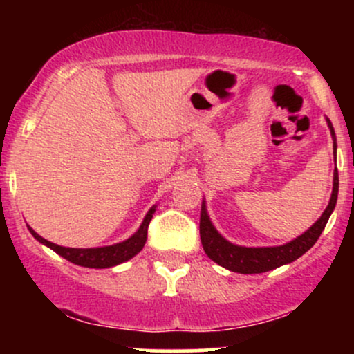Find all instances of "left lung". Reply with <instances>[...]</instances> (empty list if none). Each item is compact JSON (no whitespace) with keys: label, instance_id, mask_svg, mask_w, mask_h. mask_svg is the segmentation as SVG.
Masks as SVG:
<instances>
[{"label":"left lung","instance_id":"8db88e82","mask_svg":"<svg viewBox=\"0 0 354 354\" xmlns=\"http://www.w3.org/2000/svg\"><path fill=\"white\" fill-rule=\"evenodd\" d=\"M328 128H330L331 138H333V154H335L336 161V135L335 128H333L331 121L326 118ZM338 188H339V178L338 169L335 168L333 173V191L330 203H328L326 209L318 218L315 225H311L310 230L304 231L293 241L286 243L281 246H263V248H246L233 245L226 238H223L214 228L213 223L208 216L206 211V201L201 203V216H200V236L201 245L205 253L208 254L209 259L218 263L219 266L226 268V270L233 271V273L241 274H256V273H265V271L276 270V268L293 263L299 256L306 253L310 248L318 241L319 234L323 233L324 226H326L328 219H330L333 209L336 206V200H338Z\"/></svg>","mask_w":354,"mask_h":354}]
</instances>
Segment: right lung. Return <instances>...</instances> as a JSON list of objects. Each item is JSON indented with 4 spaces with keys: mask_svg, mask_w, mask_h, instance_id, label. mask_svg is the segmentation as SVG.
I'll list each match as a JSON object with an SVG mask.
<instances>
[{
    "mask_svg": "<svg viewBox=\"0 0 354 354\" xmlns=\"http://www.w3.org/2000/svg\"><path fill=\"white\" fill-rule=\"evenodd\" d=\"M154 211H156V205L149 208L148 213L141 223V226L138 228V231L133 236H129L124 241L116 243V245H109V246H101V248H66V246H59L55 245V243L48 241L43 236H39L38 233L33 228L28 226L30 233L38 239L39 243H43L44 246L51 248L55 253H58L59 256H63L64 259L68 261L75 263L78 266H84V268H96V270H103V268H111L116 265H121V263L128 261L131 259L133 256H136L143 250L146 238H148V226L149 221H151Z\"/></svg>",
    "mask_w": 354,
    "mask_h": 354,
    "instance_id": "add662e5",
    "label": "right lung"
}]
</instances>
